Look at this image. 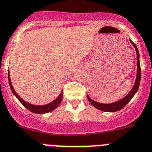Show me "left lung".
<instances>
[{
  "mask_svg": "<svg viewBox=\"0 0 152 152\" xmlns=\"http://www.w3.org/2000/svg\"><path fill=\"white\" fill-rule=\"evenodd\" d=\"M131 43L132 44L134 47L135 50H136L137 53V77H136V81H135V83L134 87L132 88V89L131 90L130 92L129 93V94L126 96L124 98H123L122 99L119 100V101L115 102L110 103V104H102V103L97 102L94 101V100L91 99L88 95V99L90 102L91 104L93 106L96 107V108L99 109L100 110H102V111L105 112H115L118 111V110L123 109L128 103L130 102V100L133 98V96H134V94H136L137 91H138V88L140 86V78H141V68H140V54L139 51H138L137 48L135 45V44L132 42V40H130Z\"/></svg>",
  "mask_w": 152,
  "mask_h": 152,
  "instance_id": "1",
  "label": "left lung"
}]
</instances>
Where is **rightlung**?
<instances>
[{"instance_id": "1", "label": "right lung", "mask_w": 152, "mask_h": 152, "mask_svg": "<svg viewBox=\"0 0 152 152\" xmlns=\"http://www.w3.org/2000/svg\"><path fill=\"white\" fill-rule=\"evenodd\" d=\"M8 79H9V83H10V88H11L13 94L17 97L18 99L20 102L22 104L26 107V109L29 110V111L32 112V113H48V112H50L52 110H55L57 107L61 103V99H62V96H63V90L61 91V94L58 95V96L56 99L54 101H53L52 102L49 103V104H45V105H34V104H29V103L26 102H25L24 100L22 99L20 96L17 94V93L15 91L14 88H13L12 85L11 83V80H10V72L8 73Z\"/></svg>"}]
</instances>
